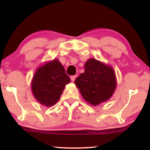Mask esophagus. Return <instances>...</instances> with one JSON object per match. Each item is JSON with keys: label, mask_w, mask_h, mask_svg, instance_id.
Listing matches in <instances>:
<instances>
[{"label": "esophagus", "mask_w": 150, "mask_h": 150, "mask_svg": "<svg viewBox=\"0 0 150 150\" xmlns=\"http://www.w3.org/2000/svg\"><path fill=\"white\" fill-rule=\"evenodd\" d=\"M75 78H76V75H72V76L70 77V79L72 81H74L75 80Z\"/></svg>", "instance_id": "34e87169"}]
</instances>
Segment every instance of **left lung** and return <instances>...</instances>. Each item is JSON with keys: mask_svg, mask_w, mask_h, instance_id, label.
Instances as JSON below:
<instances>
[{"mask_svg": "<svg viewBox=\"0 0 150 150\" xmlns=\"http://www.w3.org/2000/svg\"><path fill=\"white\" fill-rule=\"evenodd\" d=\"M84 67L85 72L75 81L83 99L95 106L108 100L116 88L112 68L95 59L88 60Z\"/></svg>", "mask_w": 150, "mask_h": 150, "instance_id": "obj_1", "label": "left lung"}]
</instances>
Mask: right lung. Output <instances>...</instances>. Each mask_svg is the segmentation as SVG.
Listing matches in <instances>:
<instances>
[{"label":"right lung","mask_w":150,"mask_h":150,"mask_svg":"<svg viewBox=\"0 0 150 150\" xmlns=\"http://www.w3.org/2000/svg\"><path fill=\"white\" fill-rule=\"evenodd\" d=\"M69 82L64 67L59 60L54 59L37 69L32 81V91L40 104L50 107L58 102Z\"/></svg>","instance_id":"add662e5"}]
</instances>
